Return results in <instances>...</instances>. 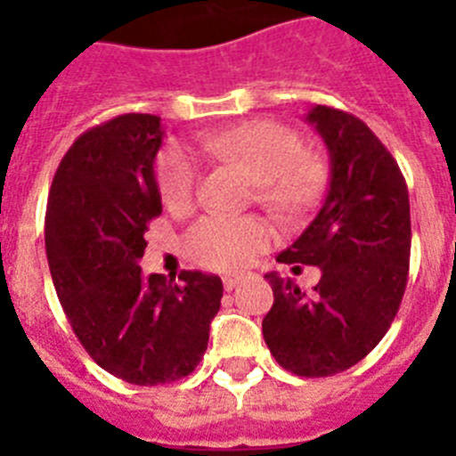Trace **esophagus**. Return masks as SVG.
<instances>
[{
	"label": "esophagus",
	"mask_w": 456,
	"mask_h": 456,
	"mask_svg": "<svg viewBox=\"0 0 456 456\" xmlns=\"http://www.w3.org/2000/svg\"><path fill=\"white\" fill-rule=\"evenodd\" d=\"M240 281H241L240 273H225V276H224V288L228 289V292H231L232 288H237V285H240Z\"/></svg>",
	"instance_id": "1"
}]
</instances>
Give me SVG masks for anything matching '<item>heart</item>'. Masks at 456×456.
Instances as JSON below:
<instances>
[{
	"instance_id": "obj_1",
	"label": "heart",
	"mask_w": 456,
	"mask_h": 456,
	"mask_svg": "<svg viewBox=\"0 0 456 456\" xmlns=\"http://www.w3.org/2000/svg\"><path fill=\"white\" fill-rule=\"evenodd\" d=\"M205 155L240 164L257 180V200L278 219H299L320 203L329 167L320 152L304 151L299 132L276 120H253L224 132L199 134ZM157 187L168 212L184 215L196 203L200 164L189 148L171 143L157 157ZM272 244L257 216H203L184 232V253L209 269H244Z\"/></svg>"
}]
</instances>
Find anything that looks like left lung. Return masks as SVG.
I'll list each match as a JSON object with an SVG mask.
<instances>
[{
	"label": "left lung",
	"mask_w": 456,
	"mask_h": 456,
	"mask_svg": "<svg viewBox=\"0 0 456 456\" xmlns=\"http://www.w3.org/2000/svg\"><path fill=\"white\" fill-rule=\"evenodd\" d=\"M331 152V183L320 212L278 263L315 265L310 294L267 273L273 289L263 336L278 365L297 377H331L363 361L393 324L411 257L409 189L388 148L342 109L305 116Z\"/></svg>",
	"instance_id": "8db88e82"
}]
</instances>
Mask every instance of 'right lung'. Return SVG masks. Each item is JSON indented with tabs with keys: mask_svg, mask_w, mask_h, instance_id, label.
I'll list each match as a JSON object with an SVG mask.
<instances>
[{
	"mask_svg": "<svg viewBox=\"0 0 456 456\" xmlns=\"http://www.w3.org/2000/svg\"><path fill=\"white\" fill-rule=\"evenodd\" d=\"M159 116L123 114L75 139L52 180L45 251L56 297L88 356L134 386L171 384L200 363L224 285L199 269L143 278L146 231L162 215Z\"/></svg>",
	"mask_w": 456,
	"mask_h": 456,
	"instance_id": "1",
	"label": "right lung"
}]
</instances>
